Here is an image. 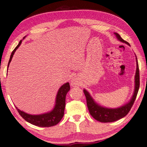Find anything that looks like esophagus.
Returning <instances> with one entry per match:
<instances>
[{
	"label": "esophagus",
	"mask_w": 147,
	"mask_h": 147,
	"mask_svg": "<svg viewBox=\"0 0 147 147\" xmlns=\"http://www.w3.org/2000/svg\"><path fill=\"white\" fill-rule=\"evenodd\" d=\"M80 84V82L76 78L73 77V78L71 80V85L72 87H76V86H78Z\"/></svg>",
	"instance_id": "obj_1"
}]
</instances>
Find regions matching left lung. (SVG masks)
Returning <instances> with one entry per match:
<instances>
[{
    "label": "left lung",
    "instance_id": "8db88e82",
    "mask_svg": "<svg viewBox=\"0 0 147 147\" xmlns=\"http://www.w3.org/2000/svg\"><path fill=\"white\" fill-rule=\"evenodd\" d=\"M115 35L116 36L117 39L120 42H124L125 44L130 46L129 42L123 40L120 36L118 33L115 32ZM136 74H135L134 78V90L133 96H132L130 100L126 103L125 105L120 106L117 108H108L106 107H103L99 105L95 101L94 99L89 94L88 91L84 89L83 92H84L86 99H87V105L88 109V111L90 112L94 119H96L97 121L100 122H112L117 121L120 119H122L127 115V113L130 111V110L133 106L134 100L136 98L138 92L140 88V72H139V66L138 63V60L136 56Z\"/></svg>",
    "mask_w": 147,
    "mask_h": 147
}]
</instances>
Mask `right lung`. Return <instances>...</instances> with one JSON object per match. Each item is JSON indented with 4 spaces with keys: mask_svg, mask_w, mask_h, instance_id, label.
<instances>
[{
    "mask_svg": "<svg viewBox=\"0 0 147 147\" xmlns=\"http://www.w3.org/2000/svg\"><path fill=\"white\" fill-rule=\"evenodd\" d=\"M25 37V36L24 37V39ZM22 42V40L19 42L18 45L14 48V50L13 51L12 53H11L9 60L8 62L7 68L9 65L11 60H12L13 55L15 53L17 49L18 48L20 45H21ZM69 90L70 85L68 82L65 83V84L60 87L57 94L55 105L54 108L52 110L48 112V113L40 115H30L20 110L17 107H16V108L18 110L20 115L24 118L26 121L30 123L31 124L41 127H48L54 126L57 125L61 120L63 116H64L65 106V97L66 94L69 91Z\"/></svg>",
    "mask_w": 147,
    "mask_h": 147,
    "instance_id": "right-lung-1",
    "label": "right lung"
}]
</instances>
